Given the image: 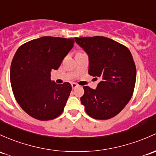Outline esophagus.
Masks as SVG:
<instances>
[{
	"label": "esophagus",
	"instance_id": "34e87169",
	"mask_svg": "<svg viewBox=\"0 0 156 156\" xmlns=\"http://www.w3.org/2000/svg\"><path fill=\"white\" fill-rule=\"evenodd\" d=\"M78 87V85L76 83H72V87H73V89H75V88Z\"/></svg>",
	"mask_w": 156,
	"mask_h": 156
}]
</instances>
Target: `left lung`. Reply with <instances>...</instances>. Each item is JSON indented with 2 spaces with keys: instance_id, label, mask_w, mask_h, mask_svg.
<instances>
[{
  "instance_id": "8db88e82",
  "label": "left lung",
  "mask_w": 156,
  "mask_h": 156,
  "mask_svg": "<svg viewBox=\"0 0 156 156\" xmlns=\"http://www.w3.org/2000/svg\"><path fill=\"white\" fill-rule=\"evenodd\" d=\"M75 40L89 57L88 73L100 78L96 90L83 87L81 101L85 111L96 119L115 117L133 95L137 72L130 51L113 39L99 36Z\"/></svg>"
}]
</instances>
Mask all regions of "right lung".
Returning <instances> with one entry per match:
<instances>
[{
    "mask_svg": "<svg viewBox=\"0 0 156 156\" xmlns=\"http://www.w3.org/2000/svg\"><path fill=\"white\" fill-rule=\"evenodd\" d=\"M74 39L42 37L18 48L10 67V83L16 101L30 117L39 120L55 119L63 113L72 90L69 82L57 84L51 72L57 70Z\"/></svg>",
    "mask_w": 156,
    "mask_h": 156,
    "instance_id": "add662e5",
    "label": "right lung"
}]
</instances>
